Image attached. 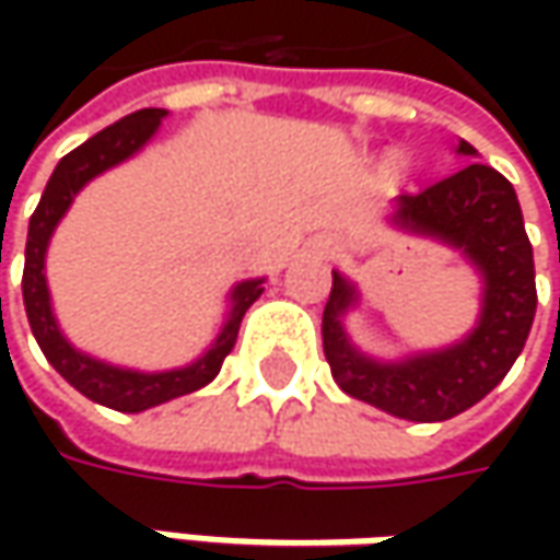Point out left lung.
<instances>
[{"label": "left lung", "instance_id": "left-lung-1", "mask_svg": "<svg viewBox=\"0 0 560 560\" xmlns=\"http://www.w3.org/2000/svg\"><path fill=\"white\" fill-rule=\"evenodd\" d=\"M458 155H477V149L462 140ZM393 221L462 248L464 258L480 270L483 312L474 334L440 352L389 364L361 355L342 330V314L358 299L355 287L334 270V290L320 324L324 355L339 389L352 398L405 420H448L505 380L533 327L536 270L521 202L495 167L470 162L418 196H401Z\"/></svg>", "mask_w": 560, "mask_h": 560}]
</instances>
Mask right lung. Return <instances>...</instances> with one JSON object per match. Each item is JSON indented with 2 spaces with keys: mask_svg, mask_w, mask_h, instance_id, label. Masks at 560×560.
I'll return each instance as SVG.
<instances>
[{
  "mask_svg": "<svg viewBox=\"0 0 560 560\" xmlns=\"http://www.w3.org/2000/svg\"><path fill=\"white\" fill-rule=\"evenodd\" d=\"M164 115H167L164 108L133 112V115L120 118L118 124L105 127L96 137H90L83 145H77L74 152H68L52 171L49 184L43 189V199L33 211L31 226H27V252H24V280H21L24 308H27V320H31V330L43 355L49 358V364L74 386L77 393H83L105 408L127 411V415L155 408L162 401L196 393L205 383H211L240 336L243 314L265 292L261 287L265 280H246V283L233 287L224 330L211 342V349L199 361L177 368V371H162V374L124 371V368L105 364L98 358L83 355L58 330L52 305H49V287H46V248H49L55 226L65 218L68 205L74 202V196L83 186L98 177L102 171L137 155L142 145L155 137Z\"/></svg>",
  "mask_w": 560,
  "mask_h": 560,
  "instance_id": "1",
  "label": "right lung"
}]
</instances>
